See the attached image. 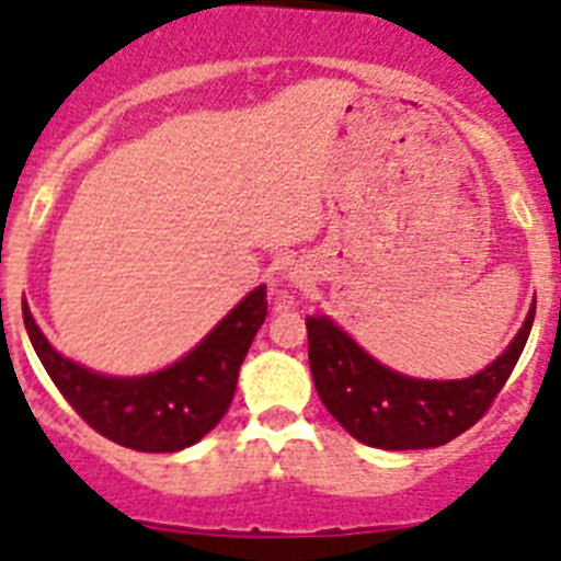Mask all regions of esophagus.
Here are the masks:
<instances>
[{"label": "esophagus", "instance_id": "34e87169", "mask_svg": "<svg viewBox=\"0 0 561 561\" xmlns=\"http://www.w3.org/2000/svg\"><path fill=\"white\" fill-rule=\"evenodd\" d=\"M290 282H293V285H296V287H301V285H305V274H299V271H293Z\"/></svg>", "mask_w": 561, "mask_h": 561}]
</instances>
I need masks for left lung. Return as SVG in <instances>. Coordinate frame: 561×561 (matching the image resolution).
I'll return each instance as SVG.
<instances>
[{
    "label": "left lung",
    "mask_w": 561,
    "mask_h": 561,
    "mask_svg": "<svg viewBox=\"0 0 561 561\" xmlns=\"http://www.w3.org/2000/svg\"><path fill=\"white\" fill-rule=\"evenodd\" d=\"M537 312L497 360L463 380H422L382 366L330 316H307L310 371L327 411L357 442L380 450H427L461 436L486 413L526 350Z\"/></svg>",
    "instance_id": "obj_1"
}]
</instances>
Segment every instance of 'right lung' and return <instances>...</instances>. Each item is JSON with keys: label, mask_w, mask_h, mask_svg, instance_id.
<instances>
[{"label": "right lung", "mask_w": 561, "mask_h": 561, "mask_svg": "<svg viewBox=\"0 0 561 561\" xmlns=\"http://www.w3.org/2000/svg\"><path fill=\"white\" fill-rule=\"evenodd\" d=\"M265 296V285L254 287L195 350L159 371L136 377L100 375L69 360L35 324L27 301H22V316L47 375L100 436L139 453H179L201 442L229 411L240 366L268 316Z\"/></svg>", "instance_id": "obj_1"}]
</instances>
